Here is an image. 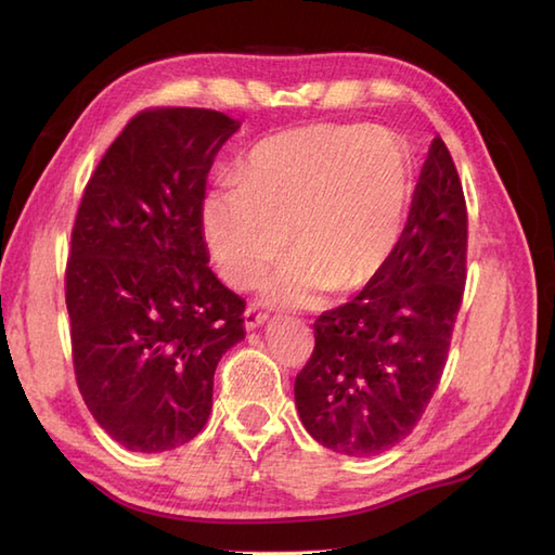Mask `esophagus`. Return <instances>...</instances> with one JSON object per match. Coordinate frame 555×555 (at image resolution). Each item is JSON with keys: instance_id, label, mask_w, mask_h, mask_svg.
I'll list each match as a JSON object with an SVG mask.
<instances>
[{"instance_id": "1", "label": "esophagus", "mask_w": 555, "mask_h": 555, "mask_svg": "<svg viewBox=\"0 0 555 555\" xmlns=\"http://www.w3.org/2000/svg\"><path fill=\"white\" fill-rule=\"evenodd\" d=\"M267 320H269V317H267L264 312H259L257 308H247V310L243 312V322H245V328H247V332H253V328L262 326Z\"/></svg>"}]
</instances>
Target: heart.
<instances>
[{"label": "heart", "mask_w": 555, "mask_h": 555, "mask_svg": "<svg viewBox=\"0 0 555 555\" xmlns=\"http://www.w3.org/2000/svg\"><path fill=\"white\" fill-rule=\"evenodd\" d=\"M238 180L203 199V233L219 276L250 288L296 250L269 286L276 302L350 296L379 279L403 241L415 191L405 138L388 128L314 124L259 140Z\"/></svg>", "instance_id": "1"}]
</instances>
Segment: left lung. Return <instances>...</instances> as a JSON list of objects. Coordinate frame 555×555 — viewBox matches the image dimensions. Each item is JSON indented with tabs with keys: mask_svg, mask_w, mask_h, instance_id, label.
Wrapping results in <instances>:
<instances>
[{
	"mask_svg": "<svg viewBox=\"0 0 555 555\" xmlns=\"http://www.w3.org/2000/svg\"><path fill=\"white\" fill-rule=\"evenodd\" d=\"M467 279V205L434 138L398 250L350 302L317 317L296 376L300 422L344 455H376L417 427L441 382Z\"/></svg>",
	"mask_w": 555,
	"mask_h": 555,
	"instance_id": "1",
	"label": "left lung"
}]
</instances>
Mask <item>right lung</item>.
Masks as SVG:
<instances>
[{"instance_id":"obj_1","label":"right lung","mask_w":555,"mask_h":555,"mask_svg":"<svg viewBox=\"0 0 555 555\" xmlns=\"http://www.w3.org/2000/svg\"><path fill=\"white\" fill-rule=\"evenodd\" d=\"M238 121L215 109L138 112L82 191L66 262L78 391L128 451L203 431L215 370L245 338V300L207 267L203 199Z\"/></svg>"}]
</instances>
